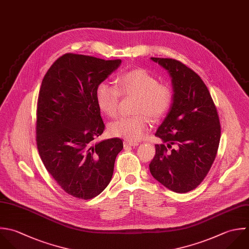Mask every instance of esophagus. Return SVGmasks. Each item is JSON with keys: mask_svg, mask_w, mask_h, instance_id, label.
I'll use <instances>...</instances> for the list:
<instances>
[{"mask_svg": "<svg viewBox=\"0 0 249 249\" xmlns=\"http://www.w3.org/2000/svg\"><path fill=\"white\" fill-rule=\"evenodd\" d=\"M138 145H139V143H137V142H124V146H125V147H131V146L135 147V146H138Z\"/></svg>", "mask_w": 249, "mask_h": 249, "instance_id": "esophagus-1", "label": "esophagus"}]
</instances>
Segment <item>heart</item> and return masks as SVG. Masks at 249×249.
I'll return each mask as SVG.
<instances>
[{
  "mask_svg": "<svg viewBox=\"0 0 249 249\" xmlns=\"http://www.w3.org/2000/svg\"><path fill=\"white\" fill-rule=\"evenodd\" d=\"M124 96L136 95L135 116H123L109 125L111 135L128 142H136L142 140L148 130V119L144 112L152 119L163 117L170 109L173 93L171 88L162 83L144 69H136L120 74L117 77V87L101 82L96 88V101L99 107L107 115L115 116L118 106Z\"/></svg>",
  "mask_w": 249,
  "mask_h": 249,
  "instance_id": "b5f03b06",
  "label": "heart"
}]
</instances>
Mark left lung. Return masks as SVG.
Instances as JSON below:
<instances>
[{"label": "left lung", "mask_w": 249, "mask_h": 249, "mask_svg": "<svg viewBox=\"0 0 249 249\" xmlns=\"http://www.w3.org/2000/svg\"><path fill=\"white\" fill-rule=\"evenodd\" d=\"M172 77L173 103L155 136L156 153L149 164L152 177L176 193L195 189L206 178L220 142L215 105L202 78L179 61L154 58ZM176 146L171 152L167 150Z\"/></svg>", "instance_id": "8db88e82"}]
</instances>
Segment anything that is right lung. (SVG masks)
<instances>
[{
	"label": "right lung",
	"mask_w": 249,
	"mask_h": 249,
	"mask_svg": "<svg viewBox=\"0 0 249 249\" xmlns=\"http://www.w3.org/2000/svg\"><path fill=\"white\" fill-rule=\"evenodd\" d=\"M121 64L68 53L45 73L36 109V146L41 161L65 192L82 200L101 194L111 180L123 148L120 139L94 143L105 124L96 88Z\"/></svg>",
	"instance_id": "1"
}]
</instances>
